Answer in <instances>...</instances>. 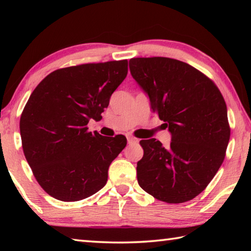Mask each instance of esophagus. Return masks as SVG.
<instances>
[{
	"label": "esophagus",
	"instance_id": "obj_1",
	"mask_svg": "<svg viewBox=\"0 0 251 251\" xmlns=\"http://www.w3.org/2000/svg\"><path fill=\"white\" fill-rule=\"evenodd\" d=\"M127 141H128V144H136V143H138V139L135 138V137H128V138H127Z\"/></svg>",
	"mask_w": 251,
	"mask_h": 251
}]
</instances>
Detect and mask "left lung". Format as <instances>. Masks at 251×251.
<instances>
[{
	"instance_id": "1",
	"label": "left lung",
	"mask_w": 251,
	"mask_h": 251,
	"mask_svg": "<svg viewBox=\"0 0 251 251\" xmlns=\"http://www.w3.org/2000/svg\"><path fill=\"white\" fill-rule=\"evenodd\" d=\"M129 70L172 133L169 148L155 138L139 142L144 156L137 163L138 184L160 201H192L226 156L230 138L226 101L212 79L178 59L130 58Z\"/></svg>"
}]
</instances>
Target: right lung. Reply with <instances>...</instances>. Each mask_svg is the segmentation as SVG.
I'll list each match as a JSON object with an SVG mask.
<instances>
[{
    "mask_svg": "<svg viewBox=\"0 0 251 251\" xmlns=\"http://www.w3.org/2000/svg\"><path fill=\"white\" fill-rule=\"evenodd\" d=\"M128 72V61L87 63L50 73L29 96L20 120L22 147L33 175L50 196L77 201L107 182L124 150V135L88 131Z\"/></svg>",
    "mask_w": 251,
    "mask_h": 251,
    "instance_id": "obj_1",
    "label": "right lung"
}]
</instances>
